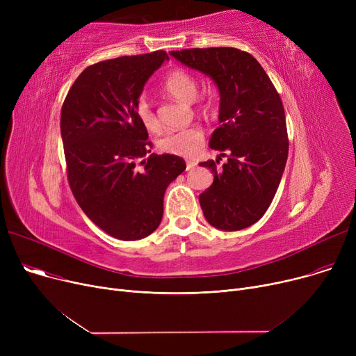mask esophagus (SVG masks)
I'll return each instance as SVG.
<instances>
[{
  "label": "esophagus",
  "instance_id": "obj_1",
  "mask_svg": "<svg viewBox=\"0 0 356 356\" xmlns=\"http://www.w3.org/2000/svg\"><path fill=\"white\" fill-rule=\"evenodd\" d=\"M192 168H195V163L193 161H186V170H192Z\"/></svg>",
  "mask_w": 356,
  "mask_h": 356
}]
</instances>
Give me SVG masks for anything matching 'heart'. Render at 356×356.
<instances>
[{"instance_id":"1","label":"heart","mask_w":356,"mask_h":356,"mask_svg":"<svg viewBox=\"0 0 356 356\" xmlns=\"http://www.w3.org/2000/svg\"><path fill=\"white\" fill-rule=\"evenodd\" d=\"M197 82L196 79L184 70H175L167 74L164 81V90L168 95L180 102H193L197 97ZM137 117L148 131H159L160 122L149 106L148 101L141 98L136 106ZM203 143V131L199 127H189L179 131L167 133L160 141L159 147L161 152L177 154V156H192L200 148Z\"/></svg>"}]
</instances>
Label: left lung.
Returning <instances> with one entry per match:
<instances>
[{
    "label": "left lung",
    "mask_w": 356,
    "mask_h": 356,
    "mask_svg": "<svg viewBox=\"0 0 356 356\" xmlns=\"http://www.w3.org/2000/svg\"><path fill=\"white\" fill-rule=\"evenodd\" d=\"M176 60L209 76L219 90V128L209 147L228 157L199 163L213 183L199 196L204 218L222 231L248 228L263 218L282 180L289 138L282 98L254 56L234 47L172 50ZM219 157V159H220Z\"/></svg>",
    "instance_id": "obj_1"
}]
</instances>
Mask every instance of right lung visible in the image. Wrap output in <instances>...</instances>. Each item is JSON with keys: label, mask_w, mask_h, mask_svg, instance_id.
Segmentation results:
<instances>
[{"label": "right lung", "mask_w": 356, "mask_h": 356, "mask_svg": "<svg viewBox=\"0 0 356 356\" xmlns=\"http://www.w3.org/2000/svg\"><path fill=\"white\" fill-rule=\"evenodd\" d=\"M168 60L163 50L86 67L62 106L60 133L72 193L108 235L137 241L163 218L167 186L186 168L175 154H149L136 106L149 76Z\"/></svg>", "instance_id": "obj_1"}]
</instances>
